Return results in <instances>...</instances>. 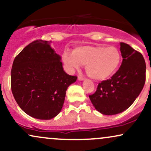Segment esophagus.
<instances>
[{"label":"esophagus","instance_id":"obj_1","mask_svg":"<svg viewBox=\"0 0 151 151\" xmlns=\"http://www.w3.org/2000/svg\"><path fill=\"white\" fill-rule=\"evenodd\" d=\"M78 79H79V80H80V81H81V80H84V77H81V76H78Z\"/></svg>","mask_w":151,"mask_h":151}]
</instances>
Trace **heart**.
Wrapping results in <instances>:
<instances>
[{
	"label": "heart",
	"mask_w": 151,
	"mask_h": 151,
	"mask_svg": "<svg viewBox=\"0 0 151 151\" xmlns=\"http://www.w3.org/2000/svg\"><path fill=\"white\" fill-rule=\"evenodd\" d=\"M62 59L71 72L79 69L81 65H85L86 72L90 77L103 80L116 72L121 55L114 46L87 45L75 48L72 53L65 51Z\"/></svg>",
	"instance_id": "heart-1"
}]
</instances>
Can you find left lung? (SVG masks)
Wrapping results in <instances>:
<instances>
[{
	"mask_svg": "<svg viewBox=\"0 0 151 151\" xmlns=\"http://www.w3.org/2000/svg\"><path fill=\"white\" fill-rule=\"evenodd\" d=\"M123 61L119 70L107 80L99 83L89 99L95 109L104 115H114L129 108L145 82V60L141 52L121 42Z\"/></svg>",
	"mask_w": 151,
	"mask_h": 151,
	"instance_id": "left-lung-1",
	"label": "left lung"
}]
</instances>
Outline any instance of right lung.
<instances>
[{
	"instance_id": "obj_1",
	"label": "right lung",
	"mask_w": 151,
	"mask_h": 151,
	"mask_svg": "<svg viewBox=\"0 0 151 151\" xmlns=\"http://www.w3.org/2000/svg\"><path fill=\"white\" fill-rule=\"evenodd\" d=\"M60 55L47 41L38 40L15 57L11 69V90L27 115L49 120L61 111L68 86L77 80L63 70Z\"/></svg>"
}]
</instances>
